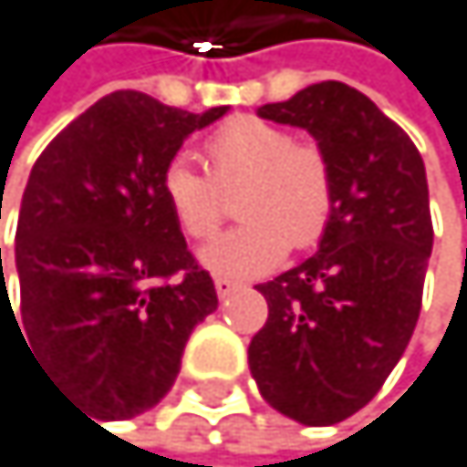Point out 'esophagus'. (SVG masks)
Instances as JSON below:
<instances>
[{
    "mask_svg": "<svg viewBox=\"0 0 467 467\" xmlns=\"http://www.w3.org/2000/svg\"><path fill=\"white\" fill-rule=\"evenodd\" d=\"M241 289V284H235V280H229V277H215V292L218 297H229V295H235Z\"/></svg>",
    "mask_w": 467,
    "mask_h": 467,
    "instance_id": "34e87169",
    "label": "esophagus"
}]
</instances>
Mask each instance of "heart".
Here are the masks:
<instances>
[{"instance_id":"obj_1","label":"heart","mask_w":467,"mask_h":467,"mask_svg":"<svg viewBox=\"0 0 467 467\" xmlns=\"http://www.w3.org/2000/svg\"><path fill=\"white\" fill-rule=\"evenodd\" d=\"M206 158L213 174L175 155L161 172V195L190 238H210L223 218V192H241L246 223L201 246L198 261L221 277H261L284 264L289 246H312L335 210V178L317 144L295 141L280 124L238 116L221 124Z\"/></svg>"}]
</instances>
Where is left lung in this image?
I'll list each match as a JSON object with an SVG mask.
<instances>
[{
  "mask_svg": "<svg viewBox=\"0 0 467 467\" xmlns=\"http://www.w3.org/2000/svg\"><path fill=\"white\" fill-rule=\"evenodd\" d=\"M257 116L300 127L326 152L335 210L317 252L257 286L266 326L249 343L261 397L303 425H335L379 391L406 351L434 246L414 141L343 81H320Z\"/></svg>",
  "mask_w": 467,
  "mask_h": 467,
  "instance_id": "left-lung-1",
  "label": "left lung"
}]
</instances>
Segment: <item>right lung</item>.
Returning a JSON list of instances; mask_svg holds the SVG:
<instances>
[{
	"instance_id": "add662e5",
	"label": "right lung",
	"mask_w": 467,
	"mask_h": 467,
	"mask_svg": "<svg viewBox=\"0 0 467 467\" xmlns=\"http://www.w3.org/2000/svg\"><path fill=\"white\" fill-rule=\"evenodd\" d=\"M206 113L119 90L70 121L33 164L14 266L33 358L78 411L130 420L158 406L181 371L192 328L218 309L170 206L161 172ZM181 274L178 281L166 277ZM0 300V303H2Z\"/></svg>"
}]
</instances>
